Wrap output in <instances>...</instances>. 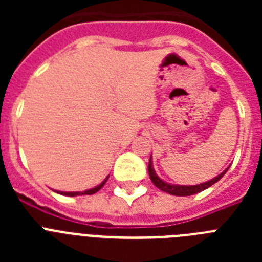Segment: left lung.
Returning a JSON list of instances; mask_svg holds the SVG:
<instances>
[{"label": "left lung", "mask_w": 262, "mask_h": 262, "mask_svg": "<svg viewBox=\"0 0 262 262\" xmlns=\"http://www.w3.org/2000/svg\"><path fill=\"white\" fill-rule=\"evenodd\" d=\"M230 168V166H228ZM228 168H226L223 172L221 173L219 176L214 177L210 181H206L203 184H198V185H172L168 184V182L163 181L159 176L156 174L154 169V164H152V156L149 157V163H148V173H149V178H151V181L154 182V185L156 187H159L160 190L165 191V193L170 194V195H177V196H186V195H193V194L201 193V191L206 190L207 187L212 186L215 182H217L226 174V172L228 170Z\"/></svg>", "instance_id": "left-lung-1"}]
</instances>
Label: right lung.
<instances>
[{
  "label": "right lung",
  "mask_w": 262,
  "mask_h": 262,
  "mask_svg": "<svg viewBox=\"0 0 262 262\" xmlns=\"http://www.w3.org/2000/svg\"><path fill=\"white\" fill-rule=\"evenodd\" d=\"M107 180H108V176H107V177L105 178V180H103L102 182H101V184L98 185V186L93 187V189H89V190H85V191H56V193L62 194V195H68V196H76V195H90V194L97 193V191H98L99 189H101V187H102L103 185L106 184V181H107Z\"/></svg>",
  "instance_id": "add662e5"
}]
</instances>
